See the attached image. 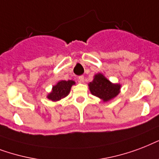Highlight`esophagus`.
Here are the masks:
<instances>
[{
	"instance_id": "esophagus-1",
	"label": "esophagus",
	"mask_w": 159,
	"mask_h": 159,
	"mask_svg": "<svg viewBox=\"0 0 159 159\" xmlns=\"http://www.w3.org/2000/svg\"><path fill=\"white\" fill-rule=\"evenodd\" d=\"M78 80L80 83H84V76H80L78 78Z\"/></svg>"
}]
</instances>
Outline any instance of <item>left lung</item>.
<instances>
[{
    "instance_id": "1",
    "label": "left lung",
    "mask_w": 159,
    "mask_h": 159,
    "mask_svg": "<svg viewBox=\"0 0 159 159\" xmlns=\"http://www.w3.org/2000/svg\"><path fill=\"white\" fill-rule=\"evenodd\" d=\"M90 93L103 100V102L110 101L120 93L121 84H114L109 80L102 73L94 75L92 82L89 84Z\"/></svg>"
}]
</instances>
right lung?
<instances>
[{
    "label": "right lung",
    "mask_w": 159,
    "mask_h": 159,
    "mask_svg": "<svg viewBox=\"0 0 159 159\" xmlns=\"http://www.w3.org/2000/svg\"><path fill=\"white\" fill-rule=\"evenodd\" d=\"M75 84L74 80H60L52 87V90L48 93L47 98L53 102H56L66 98L70 92L71 87Z\"/></svg>",
    "instance_id": "1"
}]
</instances>
